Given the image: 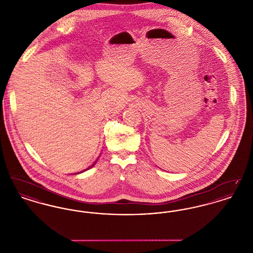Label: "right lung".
I'll return each mask as SVG.
<instances>
[{"label":"right lung","instance_id":"right-lung-1","mask_svg":"<svg viewBox=\"0 0 253 253\" xmlns=\"http://www.w3.org/2000/svg\"><path fill=\"white\" fill-rule=\"evenodd\" d=\"M96 161H97V159H96V161H95V163H94V164H93V165H92V166H91V167H93V166H94V165H95V164H96ZM89 168H90V167H89ZM89 168H87V169H89Z\"/></svg>","mask_w":253,"mask_h":253}]
</instances>
